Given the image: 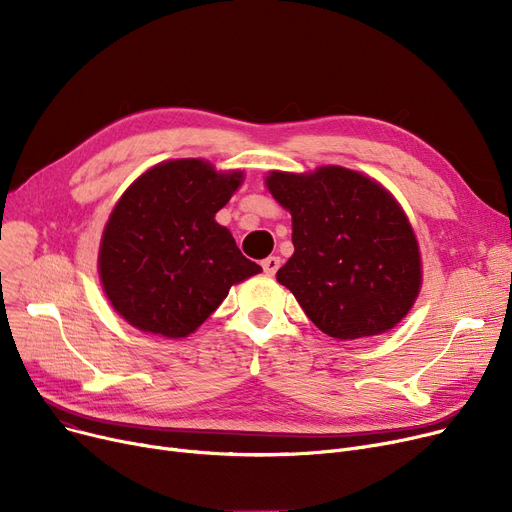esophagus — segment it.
<instances>
[{
	"mask_svg": "<svg viewBox=\"0 0 512 512\" xmlns=\"http://www.w3.org/2000/svg\"><path fill=\"white\" fill-rule=\"evenodd\" d=\"M261 267H263V272H265L267 276H274V274L278 272V267H280V257H274V255L265 257V259L261 261Z\"/></svg>",
	"mask_w": 512,
	"mask_h": 512,
	"instance_id": "obj_1",
	"label": "esophagus"
}]
</instances>
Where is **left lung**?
I'll return each mask as SVG.
<instances>
[{
  "label": "left lung",
  "mask_w": 512,
  "mask_h": 512,
  "mask_svg": "<svg viewBox=\"0 0 512 512\" xmlns=\"http://www.w3.org/2000/svg\"><path fill=\"white\" fill-rule=\"evenodd\" d=\"M265 182L292 213L294 253L276 278L313 324L338 340L394 328L421 286L417 240L394 197L340 166Z\"/></svg>",
  "instance_id": "8db88e82"
}]
</instances>
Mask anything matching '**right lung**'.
I'll return each mask as SVG.
<instances>
[{"label": "right lung", "instance_id": "right-lung-1", "mask_svg": "<svg viewBox=\"0 0 512 512\" xmlns=\"http://www.w3.org/2000/svg\"><path fill=\"white\" fill-rule=\"evenodd\" d=\"M240 182V172L176 159L128 186L103 230L99 276L130 326L184 338L222 305L232 284L261 272L215 222Z\"/></svg>", "mask_w": 512, "mask_h": 512}]
</instances>
